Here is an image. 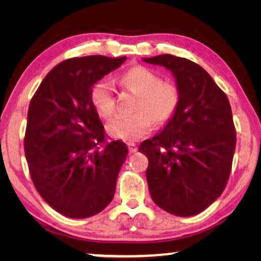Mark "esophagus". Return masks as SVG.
Instances as JSON below:
<instances>
[{"mask_svg": "<svg viewBox=\"0 0 261 261\" xmlns=\"http://www.w3.org/2000/svg\"><path fill=\"white\" fill-rule=\"evenodd\" d=\"M128 149H129V153H135L138 151V147L134 142H128Z\"/></svg>", "mask_w": 261, "mask_h": 261, "instance_id": "esophagus-1", "label": "esophagus"}]
</instances>
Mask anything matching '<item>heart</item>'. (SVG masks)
I'll use <instances>...</instances> for the list:
<instances>
[{
	"label": "heart",
	"instance_id": "b5f03b06",
	"mask_svg": "<svg viewBox=\"0 0 261 261\" xmlns=\"http://www.w3.org/2000/svg\"><path fill=\"white\" fill-rule=\"evenodd\" d=\"M120 84L139 96L132 116H117L107 124L110 137L124 141H135L147 134L152 121L164 123L170 120L179 105V91L169 82H163L154 71L145 66H134L119 78ZM90 101L99 116L109 119L115 112L113 85L102 78L91 87Z\"/></svg>",
	"mask_w": 261,
	"mask_h": 261
}]
</instances>
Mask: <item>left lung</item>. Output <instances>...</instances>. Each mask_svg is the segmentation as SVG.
I'll use <instances>...</instances> for the list:
<instances>
[{
    "label": "left lung",
    "instance_id": "8db88e82",
    "mask_svg": "<svg viewBox=\"0 0 261 261\" xmlns=\"http://www.w3.org/2000/svg\"><path fill=\"white\" fill-rule=\"evenodd\" d=\"M142 60L169 70L179 91L172 117L139 146L148 158L149 195L172 215H197L220 197L229 178L237 144L229 101L191 60L172 55Z\"/></svg>",
    "mask_w": 261,
    "mask_h": 261
}]
</instances>
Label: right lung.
I'll return each mask as SVG.
<instances>
[{
	"label": "right lung",
	"mask_w": 261,
	"mask_h": 261,
	"mask_svg": "<svg viewBox=\"0 0 261 261\" xmlns=\"http://www.w3.org/2000/svg\"><path fill=\"white\" fill-rule=\"evenodd\" d=\"M127 57L64 60L41 82L27 115L24 153L34 187L56 212L71 219L101 213L112 202L127 158L124 142L105 144L91 87Z\"/></svg>",
	"instance_id": "obj_1"
}]
</instances>
